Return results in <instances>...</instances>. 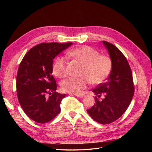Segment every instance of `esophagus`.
Segmentation results:
<instances>
[{"instance_id":"1","label":"esophagus","mask_w":152,"mask_h":152,"mask_svg":"<svg viewBox=\"0 0 152 152\" xmlns=\"http://www.w3.org/2000/svg\"><path fill=\"white\" fill-rule=\"evenodd\" d=\"M69 95H74V96H77V97H80V98L84 97V96H85V95L84 94H71V93H70V94H69Z\"/></svg>"}]
</instances>
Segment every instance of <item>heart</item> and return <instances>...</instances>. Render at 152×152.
Listing matches in <instances>:
<instances>
[{"mask_svg": "<svg viewBox=\"0 0 152 152\" xmlns=\"http://www.w3.org/2000/svg\"><path fill=\"white\" fill-rule=\"evenodd\" d=\"M68 56L83 65L80 78L70 77L61 83L65 93L79 94L87 84L99 85L107 79L112 70V61L106 55H101L98 50L90 46H82L68 53ZM67 63L64 58L59 57L53 66V74L59 79L66 75Z\"/></svg>", "mask_w": 152, "mask_h": 152, "instance_id": "b5f03b06", "label": "heart"}]
</instances>
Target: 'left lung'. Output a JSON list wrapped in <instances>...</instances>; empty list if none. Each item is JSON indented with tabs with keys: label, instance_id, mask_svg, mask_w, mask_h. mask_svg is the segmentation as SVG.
Instances as JSON below:
<instances>
[{
	"label": "left lung",
	"instance_id": "left-lung-1",
	"mask_svg": "<svg viewBox=\"0 0 152 152\" xmlns=\"http://www.w3.org/2000/svg\"><path fill=\"white\" fill-rule=\"evenodd\" d=\"M112 61V70L107 82L93 90L94 106L87 110L94 121L108 124L117 121L126 111L134 95L132 72L127 59L116 46L103 41ZM102 95L104 98L100 100Z\"/></svg>",
	"mask_w": 152,
	"mask_h": 152
}]
</instances>
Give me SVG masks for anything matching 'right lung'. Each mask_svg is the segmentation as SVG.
I'll use <instances>...</instances> for the list:
<instances>
[{
    "mask_svg": "<svg viewBox=\"0 0 152 152\" xmlns=\"http://www.w3.org/2000/svg\"><path fill=\"white\" fill-rule=\"evenodd\" d=\"M72 44H40L29 50L20 63L16 77L18 101L26 115L36 122H48L60 112L66 94L56 92L53 59Z\"/></svg>",
    "mask_w": 152,
    "mask_h": 152,
    "instance_id": "add662e5",
    "label": "right lung"
}]
</instances>
